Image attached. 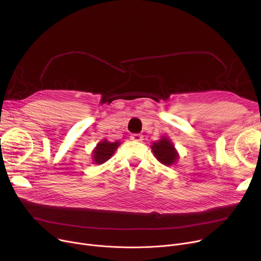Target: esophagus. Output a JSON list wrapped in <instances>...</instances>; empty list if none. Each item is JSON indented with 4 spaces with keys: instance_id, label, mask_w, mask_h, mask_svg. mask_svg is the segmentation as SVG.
<instances>
[{
    "instance_id": "34e87169",
    "label": "esophagus",
    "mask_w": 261,
    "mask_h": 261,
    "mask_svg": "<svg viewBox=\"0 0 261 261\" xmlns=\"http://www.w3.org/2000/svg\"><path fill=\"white\" fill-rule=\"evenodd\" d=\"M130 138H131L132 140H136V141H141V140L143 139V136H142L141 134H132V135L130 136Z\"/></svg>"
}]
</instances>
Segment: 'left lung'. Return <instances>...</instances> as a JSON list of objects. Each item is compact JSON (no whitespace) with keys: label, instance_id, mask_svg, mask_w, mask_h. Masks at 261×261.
Masks as SVG:
<instances>
[{"label":"left lung","instance_id":"1","mask_svg":"<svg viewBox=\"0 0 261 261\" xmlns=\"http://www.w3.org/2000/svg\"><path fill=\"white\" fill-rule=\"evenodd\" d=\"M151 147L157 160L166 166L172 165L178 159V154L168 137H161L160 140L153 142Z\"/></svg>","mask_w":261,"mask_h":261}]
</instances>
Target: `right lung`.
<instances>
[{
    "label": "right lung",
    "mask_w": 261,
    "mask_h": 261,
    "mask_svg": "<svg viewBox=\"0 0 261 261\" xmlns=\"http://www.w3.org/2000/svg\"><path fill=\"white\" fill-rule=\"evenodd\" d=\"M119 145H120V141L110 142V141H107L106 139H103L97 144L95 150L93 151V162H95L96 164H102L106 162L111 156L115 154Z\"/></svg>",
    "instance_id": "right-lung-1"
}]
</instances>
